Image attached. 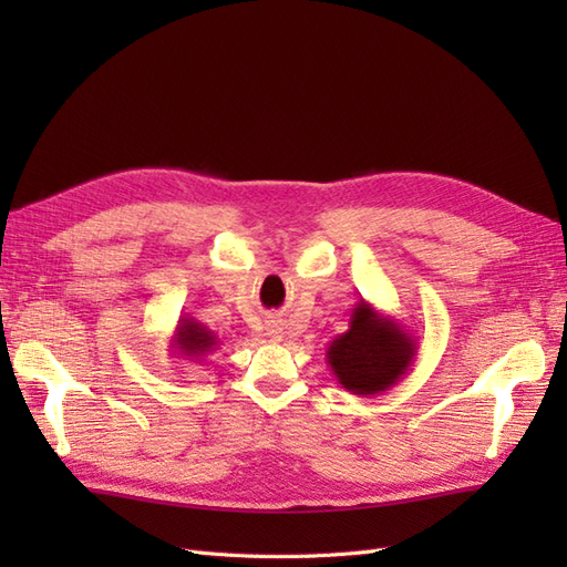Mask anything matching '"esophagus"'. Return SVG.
Here are the masks:
<instances>
[{
    "label": "esophagus",
    "instance_id": "1",
    "mask_svg": "<svg viewBox=\"0 0 567 567\" xmlns=\"http://www.w3.org/2000/svg\"><path fill=\"white\" fill-rule=\"evenodd\" d=\"M281 333H284L281 326H277V323H274L271 329H269V336H274V338H281Z\"/></svg>",
    "mask_w": 567,
    "mask_h": 567
}]
</instances>
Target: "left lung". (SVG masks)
Listing matches in <instances>:
<instances>
[{
    "mask_svg": "<svg viewBox=\"0 0 567 567\" xmlns=\"http://www.w3.org/2000/svg\"><path fill=\"white\" fill-rule=\"evenodd\" d=\"M416 350V336L362 298L350 315V329L326 348V364L348 392L369 398L398 385L414 367Z\"/></svg>",
    "mask_w": 567,
    "mask_h": 567,
    "instance_id": "8db88e82",
    "label": "left lung"
}]
</instances>
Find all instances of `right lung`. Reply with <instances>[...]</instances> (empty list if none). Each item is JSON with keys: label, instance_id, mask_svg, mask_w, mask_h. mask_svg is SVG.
Wrapping results in <instances>:
<instances>
[{"label": "right lung", "instance_id": "obj_1", "mask_svg": "<svg viewBox=\"0 0 567 567\" xmlns=\"http://www.w3.org/2000/svg\"><path fill=\"white\" fill-rule=\"evenodd\" d=\"M219 348V338L208 326L198 321L196 317H179L175 333L169 338V352L179 354V359H188V362H200L203 357H208Z\"/></svg>", "mask_w": 567, "mask_h": 567}]
</instances>
